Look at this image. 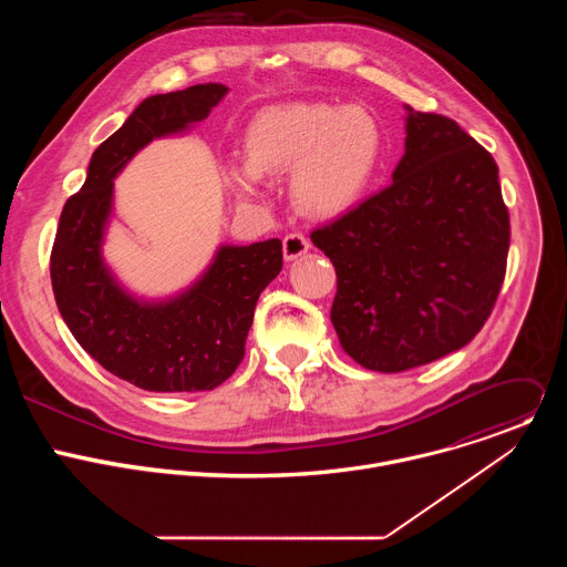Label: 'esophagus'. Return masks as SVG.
Instances as JSON below:
<instances>
[{"label":"esophagus","instance_id":"34e87169","mask_svg":"<svg viewBox=\"0 0 567 567\" xmlns=\"http://www.w3.org/2000/svg\"><path fill=\"white\" fill-rule=\"evenodd\" d=\"M309 239L302 235V233H289L285 239H282V251H285V260L291 262L300 256H305L309 251Z\"/></svg>","mask_w":567,"mask_h":567}]
</instances>
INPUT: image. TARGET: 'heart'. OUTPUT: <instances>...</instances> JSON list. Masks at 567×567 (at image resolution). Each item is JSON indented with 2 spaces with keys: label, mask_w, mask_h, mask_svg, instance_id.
I'll list each match as a JSON object with an SVG mask.
<instances>
[{
  "label": "heart",
  "mask_w": 567,
  "mask_h": 567,
  "mask_svg": "<svg viewBox=\"0 0 567 567\" xmlns=\"http://www.w3.org/2000/svg\"><path fill=\"white\" fill-rule=\"evenodd\" d=\"M247 158L224 164V179L241 199L265 193V175L293 173L296 204L313 217H339L370 190L383 161L379 121L328 103H289L260 112L247 130Z\"/></svg>",
  "instance_id": "1"
}]
</instances>
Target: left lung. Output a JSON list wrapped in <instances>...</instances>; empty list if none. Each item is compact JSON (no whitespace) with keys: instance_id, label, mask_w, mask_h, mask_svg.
<instances>
[{"instance_id":"1","label":"left lung","mask_w":567,"mask_h":567,"mask_svg":"<svg viewBox=\"0 0 567 567\" xmlns=\"http://www.w3.org/2000/svg\"><path fill=\"white\" fill-rule=\"evenodd\" d=\"M403 110L406 150L392 184L311 233L337 269L339 341L377 372L464 348L494 309L509 251L494 156L455 121Z\"/></svg>"}]
</instances>
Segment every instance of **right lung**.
<instances>
[{
	"instance_id": "obj_1",
	"label": "right lung",
	"mask_w": 567,
	"mask_h": 567,
	"mask_svg": "<svg viewBox=\"0 0 567 567\" xmlns=\"http://www.w3.org/2000/svg\"><path fill=\"white\" fill-rule=\"evenodd\" d=\"M228 94L206 83L145 99L92 154L87 179L66 199L51 285L66 328L105 370L150 392H197L224 383L245 357L254 309L282 269L278 237L221 245L204 274L168 298L132 293L103 258L114 179L154 138L188 132Z\"/></svg>"
}]
</instances>
